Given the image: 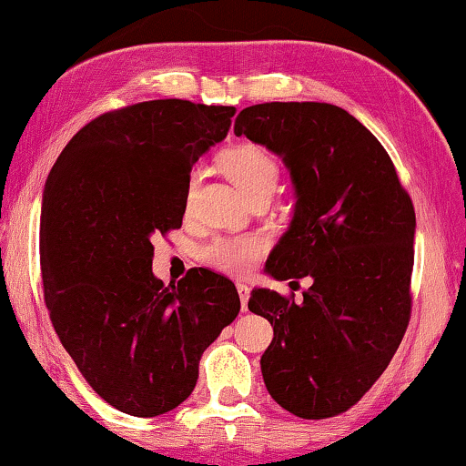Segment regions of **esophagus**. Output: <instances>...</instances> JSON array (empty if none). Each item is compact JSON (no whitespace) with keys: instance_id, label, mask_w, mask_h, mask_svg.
Listing matches in <instances>:
<instances>
[{"instance_id":"34e87169","label":"esophagus","mask_w":466,"mask_h":466,"mask_svg":"<svg viewBox=\"0 0 466 466\" xmlns=\"http://www.w3.org/2000/svg\"><path fill=\"white\" fill-rule=\"evenodd\" d=\"M236 289H238V297H240V308L242 311L248 309V295H251V290H248V287L245 282H238L236 284Z\"/></svg>"}]
</instances>
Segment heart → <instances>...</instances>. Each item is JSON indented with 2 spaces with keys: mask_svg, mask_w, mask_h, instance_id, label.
<instances>
[{
  "mask_svg": "<svg viewBox=\"0 0 466 466\" xmlns=\"http://www.w3.org/2000/svg\"><path fill=\"white\" fill-rule=\"evenodd\" d=\"M221 167L228 177L247 194L248 198L257 194L274 190L278 182V163L266 148L257 144H238L221 157ZM198 184V173L192 171L186 182V203H190ZM268 251V240L261 234L242 236H218L209 245L200 248V259L219 272L240 274L253 268Z\"/></svg>",
  "mask_w": 466,
  "mask_h": 466,
  "instance_id": "heart-1",
  "label": "heart"
}]
</instances>
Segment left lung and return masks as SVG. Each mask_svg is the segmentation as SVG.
Masks as SVG:
<instances>
[{"instance_id":"obj_1","label":"left lung","mask_w":466,"mask_h":466,"mask_svg":"<svg viewBox=\"0 0 466 466\" xmlns=\"http://www.w3.org/2000/svg\"><path fill=\"white\" fill-rule=\"evenodd\" d=\"M234 134L272 150L293 179V219L266 272L314 280L301 303L251 293L248 309L274 326L263 380L290 414H341L383 374L410 320L412 200L377 137L335 104H255Z\"/></svg>"}]
</instances>
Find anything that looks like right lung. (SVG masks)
<instances>
[{
    "label": "right lung",
    "instance_id": "right-lung-1",
    "mask_svg": "<svg viewBox=\"0 0 466 466\" xmlns=\"http://www.w3.org/2000/svg\"><path fill=\"white\" fill-rule=\"evenodd\" d=\"M234 106L150 100L81 127L46 179L41 278L60 343L102 400L158 416L192 393L198 362L240 311L228 278L152 274V236L182 226L192 165L228 136Z\"/></svg>",
    "mask_w": 466,
    "mask_h": 466
}]
</instances>
